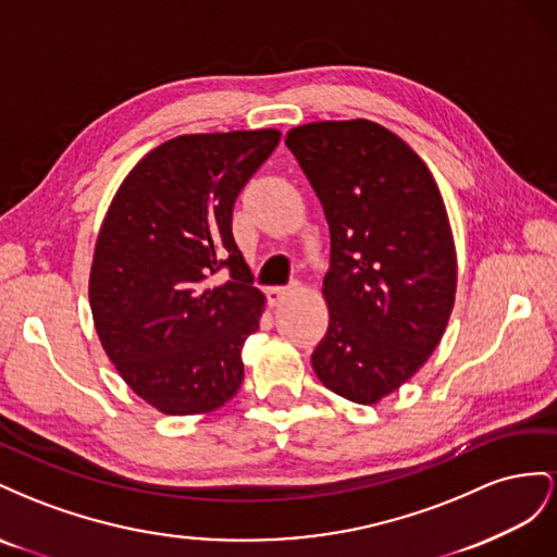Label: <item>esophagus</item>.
Instances as JSON below:
<instances>
[{"label":"esophagus","mask_w":557,"mask_h":557,"mask_svg":"<svg viewBox=\"0 0 557 557\" xmlns=\"http://www.w3.org/2000/svg\"><path fill=\"white\" fill-rule=\"evenodd\" d=\"M294 289H296V284H294V287H270V289L265 292V296H268V304L273 306V308H275V306H280L282 300L287 298Z\"/></svg>","instance_id":"obj_1"}]
</instances>
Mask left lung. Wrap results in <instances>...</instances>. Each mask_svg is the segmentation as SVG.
<instances>
[{"label":"left lung","mask_w":557,"mask_h":557,"mask_svg":"<svg viewBox=\"0 0 557 557\" xmlns=\"http://www.w3.org/2000/svg\"><path fill=\"white\" fill-rule=\"evenodd\" d=\"M284 141L331 231L329 329L312 369L343 399L377 404L424 367L448 326L457 253L446 205L422 158L380 123L317 121Z\"/></svg>","instance_id":"obj_1"}]
</instances>
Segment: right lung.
<instances>
[{
  "label": "right lung",
  "instance_id": "add662e5",
  "mask_svg": "<svg viewBox=\"0 0 557 557\" xmlns=\"http://www.w3.org/2000/svg\"><path fill=\"white\" fill-rule=\"evenodd\" d=\"M277 141L275 128L168 139L104 214L88 280L95 331L125 385L165 416H205L243 385L265 296L233 240V205ZM221 267L232 277L216 285Z\"/></svg>",
  "mask_w": 557,
  "mask_h": 557
}]
</instances>
